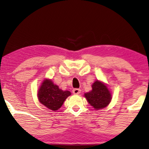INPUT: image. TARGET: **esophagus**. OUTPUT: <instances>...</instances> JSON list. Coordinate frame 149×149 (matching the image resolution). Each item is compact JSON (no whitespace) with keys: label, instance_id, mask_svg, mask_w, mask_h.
I'll return each instance as SVG.
<instances>
[{"label":"esophagus","instance_id":"1","mask_svg":"<svg viewBox=\"0 0 149 149\" xmlns=\"http://www.w3.org/2000/svg\"><path fill=\"white\" fill-rule=\"evenodd\" d=\"M73 93L75 95H78L81 93V90L78 89V88H75L73 90Z\"/></svg>","mask_w":149,"mask_h":149}]
</instances>
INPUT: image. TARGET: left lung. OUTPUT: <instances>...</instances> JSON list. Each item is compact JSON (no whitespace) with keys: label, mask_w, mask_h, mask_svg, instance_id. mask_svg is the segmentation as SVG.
<instances>
[{"label":"left lung","mask_w":149,"mask_h":149,"mask_svg":"<svg viewBox=\"0 0 149 149\" xmlns=\"http://www.w3.org/2000/svg\"><path fill=\"white\" fill-rule=\"evenodd\" d=\"M88 103L95 109L107 107L112 100V95L108 88L101 81H96L92 85V91L84 94Z\"/></svg>","instance_id":"left-lung-1"}]
</instances>
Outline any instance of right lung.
Masks as SVG:
<instances>
[{
	"instance_id": "1",
	"label": "right lung",
	"mask_w": 149,
	"mask_h": 149,
	"mask_svg": "<svg viewBox=\"0 0 149 149\" xmlns=\"http://www.w3.org/2000/svg\"><path fill=\"white\" fill-rule=\"evenodd\" d=\"M71 94L70 91H62L51 80L45 79L39 89L37 96L40 103L49 109L56 111L61 107Z\"/></svg>"
}]
</instances>
